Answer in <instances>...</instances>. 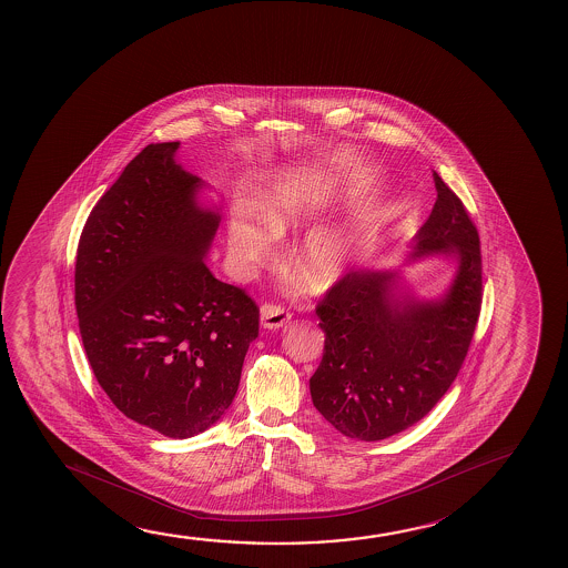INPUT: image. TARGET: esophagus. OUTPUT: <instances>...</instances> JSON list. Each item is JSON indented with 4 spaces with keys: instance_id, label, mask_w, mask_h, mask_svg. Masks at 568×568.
<instances>
[{
    "instance_id": "obj_1",
    "label": "esophagus",
    "mask_w": 568,
    "mask_h": 568,
    "mask_svg": "<svg viewBox=\"0 0 568 568\" xmlns=\"http://www.w3.org/2000/svg\"><path fill=\"white\" fill-rule=\"evenodd\" d=\"M260 316H262L263 328H270V331H280L283 324L288 323L291 321V313H288L285 306L273 305V303H267V305L262 306V311H260Z\"/></svg>"
}]
</instances>
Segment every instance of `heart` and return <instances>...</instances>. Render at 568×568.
Listing matches in <instances>:
<instances>
[{
  "mask_svg": "<svg viewBox=\"0 0 568 568\" xmlns=\"http://www.w3.org/2000/svg\"><path fill=\"white\" fill-rule=\"evenodd\" d=\"M313 206L297 186H280L263 206L265 226H257L244 216H236L230 224V253L240 270L267 257L275 247V232H285L308 219ZM352 253V237L344 232L316 234L303 247V265L308 275L324 285L336 280L346 267Z\"/></svg>",
  "mask_w": 568,
  "mask_h": 568,
  "instance_id": "1",
  "label": "heart"
}]
</instances>
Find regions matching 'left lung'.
Returning a JSON list of instances; mask_svg holds the SVG:
<instances>
[{
  "label": "left lung",
  "instance_id": "obj_1",
  "mask_svg": "<svg viewBox=\"0 0 568 568\" xmlns=\"http://www.w3.org/2000/svg\"><path fill=\"white\" fill-rule=\"evenodd\" d=\"M437 202L417 252L458 253L460 267L440 303L395 298L392 273L349 271L316 303L324 332L311 377L316 409L344 437L382 440L419 423L463 367L481 308L478 227L433 171Z\"/></svg>",
  "mask_w": 568,
  "mask_h": 568
}]
</instances>
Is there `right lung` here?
Wrapping results in <instances>:
<instances>
[{"label":"right lung","instance_id":"add662e5","mask_svg":"<svg viewBox=\"0 0 568 568\" xmlns=\"http://www.w3.org/2000/svg\"><path fill=\"white\" fill-rule=\"evenodd\" d=\"M176 148L141 149L90 212L74 306L110 402L143 427L189 438L232 405L260 306L202 260L220 216L196 204L201 181L176 165Z\"/></svg>","mask_w":568,"mask_h":568}]
</instances>
